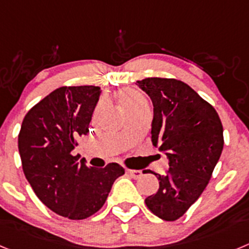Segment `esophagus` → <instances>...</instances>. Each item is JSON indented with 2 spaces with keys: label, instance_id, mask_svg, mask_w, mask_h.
Segmentation results:
<instances>
[{
  "label": "esophagus",
  "instance_id": "34e87169",
  "mask_svg": "<svg viewBox=\"0 0 249 249\" xmlns=\"http://www.w3.org/2000/svg\"><path fill=\"white\" fill-rule=\"evenodd\" d=\"M126 173L128 176H131L132 178H135V179H137V178H140L142 176V172H141L140 169H127Z\"/></svg>",
  "mask_w": 249,
  "mask_h": 249
}]
</instances>
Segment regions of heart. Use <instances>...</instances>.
Here are the masks:
<instances>
[{
	"mask_svg": "<svg viewBox=\"0 0 249 249\" xmlns=\"http://www.w3.org/2000/svg\"><path fill=\"white\" fill-rule=\"evenodd\" d=\"M118 100H120L121 106L126 112L148 107V102H147L146 98L135 91H122L118 94Z\"/></svg>",
	"mask_w": 249,
	"mask_h": 249,
	"instance_id": "1",
	"label": "heart"
}]
</instances>
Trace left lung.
<instances>
[{
	"instance_id": "1",
	"label": "left lung",
	"mask_w": 249,
	"mask_h": 249,
	"mask_svg": "<svg viewBox=\"0 0 249 249\" xmlns=\"http://www.w3.org/2000/svg\"><path fill=\"white\" fill-rule=\"evenodd\" d=\"M153 103L152 143L168 158L166 175L146 206L164 221H176L204 191L223 149V127L213 106L187 83L149 77L137 81ZM152 173V172H151Z\"/></svg>"
}]
</instances>
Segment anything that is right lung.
<instances>
[{"mask_svg":"<svg viewBox=\"0 0 249 249\" xmlns=\"http://www.w3.org/2000/svg\"><path fill=\"white\" fill-rule=\"evenodd\" d=\"M101 89L59 87L34 106L18 135L22 168L34 192L46 207L70 219H85L100 211L112 184L124 168L86 166L72 155L77 140L89 133Z\"/></svg>","mask_w":249,"mask_h":249,"instance_id":"add662e5","label":"right lung"}]
</instances>
